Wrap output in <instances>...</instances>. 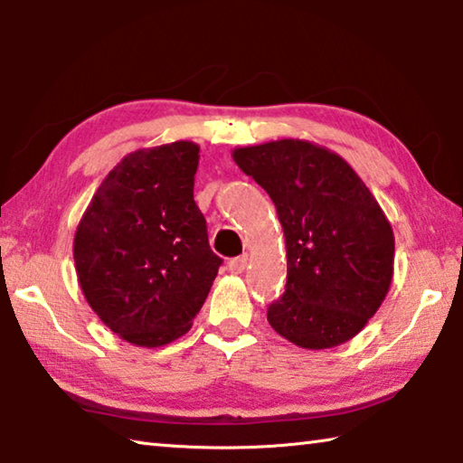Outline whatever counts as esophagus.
Wrapping results in <instances>:
<instances>
[{
  "instance_id": "34e87169",
  "label": "esophagus",
  "mask_w": 463,
  "mask_h": 463,
  "mask_svg": "<svg viewBox=\"0 0 463 463\" xmlns=\"http://www.w3.org/2000/svg\"><path fill=\"white\" fill-rule=\"evenodd\" d=\"M247 255H241V257H234V260L229 261V271L231 273H242L247 268Z\"/></svg>"
}]
</instances>
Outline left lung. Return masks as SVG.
<instances>
[{
	"label": "left lung",
	"instance_id": "1",
	"mask_svg": "<svg viewBox=\"0 0 463 463\" xmlns=\"http://www.w3.org/2000/svg\"><path fill=\"white\" fill-rule=\"evenodd\" d=\"M232 159L269 194L286 237V292L273 331L304 349L354 339L380 308L394 271V232L347 161L308 140L241 146Z\"/></svg>",
	"mask_w": 463,
	"mask_h": 463
}]
</instances>
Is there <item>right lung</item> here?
<instances>
[{
    "mask_svg": "<svg viewBox=\"0 0 463 463\" xmlns=\"http://www.w3.org/2000/svg\"><path fill=\"white\" fill-rule=\"evenodd\" d=\"M198 153L177 140L127 155L77 226L73 260L85 300L137 347L190 331L222 263L194 202Z\"/></svg>",
    "mask_w": 463,
    "mask_h": 463,
    "instance_id": "1",
    "label": "right lung"
}]
</instances>
